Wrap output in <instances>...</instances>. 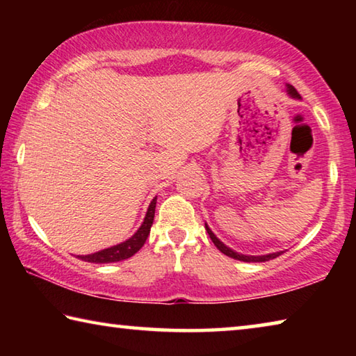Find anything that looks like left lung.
Here are the masks:
<instances>
[{
  "label": "left lung",
  "mask_w": 356,
  "mask_h": 356,
  "mask_svg": "<svg viewBox=\"0 0 356 356\" xmlns=\"http://www.w3.org/2000/svg\"><path fill=\"white\" fill-rule=\"evenodd\" d=\"M287 94L291 95V97H293V99H300V95H298L297 91H295V88L293 86H289V84H287ZM206 229H207V234L210 236V238H212V242L215 243L216 248H218L222 252V254H226V256L232 257V259H237V261H243V262H265V261H270V259L278 257V256L282 254V252H284V251H278V252H270V254H264V256L240 254V252L231 250V248H229V246H226L225 243H222L221 240L212 232V229H210L207 225H206Z\"/></svg>",
  "instance_id": "1"
}]
</instances>
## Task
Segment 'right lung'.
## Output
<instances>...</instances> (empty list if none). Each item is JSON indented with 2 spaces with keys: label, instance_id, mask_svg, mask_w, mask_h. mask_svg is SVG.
<instances>
[{
  "label": "right lung",
  "instance_id": "obj_1",
  "mask_svg": "<svg viewBox=\"0 0 356 356\" xmlns=\"http://www.w3.org/2000/svg\"><path fill=\"white\" fill-rule=\"evenodd\" d=\"M155 204H156V197H154L150 201V206L147 209V213L144 216L143 225L140 229L131 236L129 240L125 242L114 245L111 248H105L97 252H92V254H86V256H78V259H81L84 262H92V264H111V262H119L124 261V259H129L141 250V246L146 243V238L150 232V226L154 222V215H155Z\"/></svg>",
  "mask_w": 356,
  "mask_h": 356
}]
</instances>
